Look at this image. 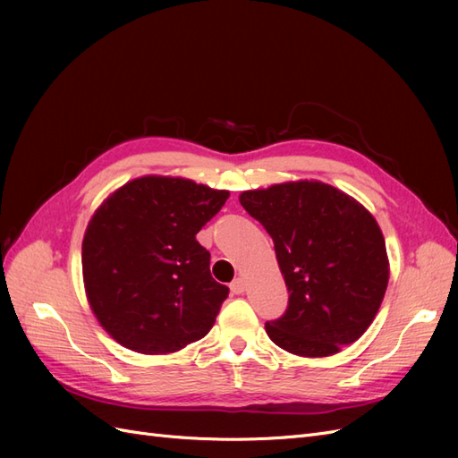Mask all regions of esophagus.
<instances>
[{
	"label": "esophagus",
	"mask_w": 458,
	"mask_h": 458,
	"mask_svg": "<svg viewBox=\"0 0 458 458\" xmlns=\"http://www.w3.org/2000/svg\"><path fill=\"white\" fill-rule=\"evenodd\" d=\"M244 290H246V281L242 279V276H237V279L231 283V293L233 294H242Z\"/></svg>",
	"instance_id": "esophagus-1"
}]
</instances>
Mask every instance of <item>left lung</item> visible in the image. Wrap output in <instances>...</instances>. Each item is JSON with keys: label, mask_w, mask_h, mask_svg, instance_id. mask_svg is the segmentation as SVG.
<instances>
[{"label": "left lung", "mask_w": 458, "mask_h": 458, "mask_svg": "<svg viewBox=\"0 0 458 458\" xmlns=\"http://www.w3.org/2000/svg\"><path fill=\"white\" fill-rule=\"evenodd\" d=\"M239 200L273 239L290 294L286 313L266 323L271 342L328 357L361 338L390 279L384 234L367 208L317 179L244 191Z\"/></svg>", "instance_id": "8db88e82"}]
</instances>
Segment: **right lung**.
Wrapping results in <instances>:
<instances>
[{"label":"right lung","instance_id":"right-lung-1","mask_svg":"<svg viewBox=\"0 0 458 458\" xmlns=\"http://www.w3.org/2000/svg\"><path fill=\"white\" fill-rule=\"evenodd\" d=\"M227 199L192 179L143 175L97 208L81 242L84 288L123 348L168 355L210 332L229 288L212 279L197 233Z\"/></svg>","mask_w":458,"mask_h":458}]
</instances>
